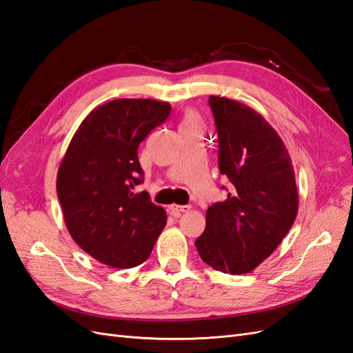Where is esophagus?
I'll return each instance as SVG.
<instances>
[{"label":"esophagus","instance_id":"obj_1","mask_svg":"<svg viewBox=\"0 0 353 353\" xmlns=\"http://www.w3.org/2000/svg\"><path fill=\"white\" fill-rule=\"evenodd\" d=\"M190 209H191V206H179V204H171V206H170V212L174 216L182 215V214H185V212H188Z\"/></svg>","mask_w":353,"mask_h":353}]
</instances>
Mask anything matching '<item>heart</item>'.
Returning a JSON list of instances; mask_svg holds the SVG:
<instances>
[{
	"label": "heart",
	"mask_w": 353,
	"mask_h": 353,
	"mask_svg": "<svg viewBox=\"0 0 353 353\" xmlns=\"http://www.w3.org/2000/svg\"><path fill=\"white\" fill-rule=\"evenodd\" d=\"M185 121H199V117H196L195 112H188L185 117Z\"/></svg>",
	"instance_id": "heart-1"
}]
</instances>
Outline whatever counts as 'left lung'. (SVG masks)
<instances>
[{"instance_id": "8db88e82", "label": "left lung", "mask_w": 353, "mask_h": 353, "mask_svg": "<svg viewBox=\"0 0 353 353\" xmlns=\"http://www.w3.org/2000/svg\"><path fill=\"white\" fill-rule=\"evenodd\" d=\"M216 126L219 173L230 180L227 200L206 212L195 241L204 263L224 274H248L289 233L299 195L289 150L257 111L228 97L210 96Z\"/></svg>"}]
</instances>
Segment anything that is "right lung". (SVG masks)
I'll use <instances>...</instances> for the list:
<instances>
[{
	"mask_svg": "<svg viewBox=\"0 0 353 353\" xmlns=\"http://www.w3.org/2000/svg\"><path fill=\"white\" fill-rule=\"evenodd\" d=\"M171 105L153 99H116L81 123L57 173L65 227L101 263L129 269L149 259L167 214L135 192L143 182L138 145L170 116Z\"/></svg>",
	"mask_w": 353,
	"mask_h": 353,
	"instance_id": "obj_1",
	"label": "right lung"
}]
</instances>
